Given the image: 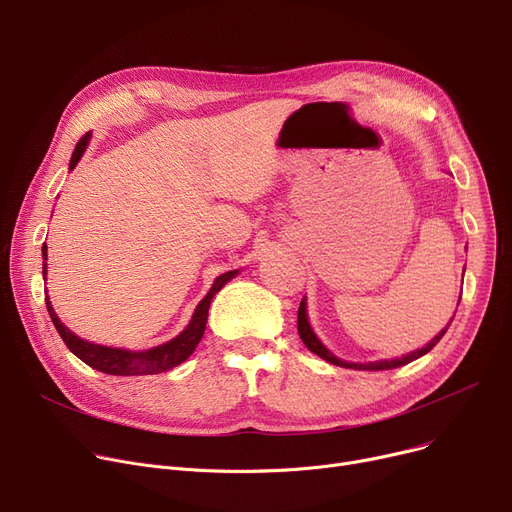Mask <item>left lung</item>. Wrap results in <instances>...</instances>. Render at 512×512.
<instances>
[{"label": "left lung", "instance_id": "8db88e82", "mask_svg": "<svg viewBox=\"0 0 512 512\" xmlns=\"http://www.w3.org/2000/svg\"><path fill=\"white\" fill-rule=\"evenodd\" d=\"M461 301V299H459ZM297 328H299V336H301V340L305 342V346L309 348L311 353H315L317 357H321V359H326L328 363H332V365H338V367H348V369H367V371H380V369H394V367H400V365H407V363H411V361H415V359H419V357H423L425 353H429L432 351V348L442 340V336L446 334V330H448V326L432 340L429 342L427 346H423V348H417V351H413V353H409L407 357H400V359H392V361H375V363H346V361H342V359H338V357H334L328 348L321 344L319 340H317V336L313 334V330H311V326H309V321H307V311H305V299L301 301V307H299V319H297Z\"/></svg>", "mask_w": 512, "mask_h": 512}]
</instances>
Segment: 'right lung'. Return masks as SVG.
I'll return each mask as SVG.
<instances>
[{
	"label": "right lung",
	"instance_id": "obj_1",
	"mask_svg": "<svg viewBox=\"0 0 512 512\" xmlns=\"http://www.w3.org/2000/svg\"><path fill=\"white\" fill-rule=\"evenodd\" d=\"M89 139H91V132L83 134L80 141L76 143V149H74L72 159H70V170H74V166L78 164V159L83 157V153L89 145ZM45 261H47V247H43V276L47 274V263ZM234 276H236V270L226 272V274L215 278L211 290L207 292V297L197 305L195 315L191 319V324L186 326V330L182 334H178L174 340L161 344V346H155V348H149V351H143V353L124 351V348L99 346V344H93V342L78 338L58 319V315H56V311H53L47 297H45V305H47V311H49L53 326H56L64 344L70 348V351L80 361H85L89 367H93L97 371H103V373H110V375H155V373H164V371L174 369L176 365H180L182 361H186L188 357L193 355V351L197 348V344H199V340L203 338V332H205L207 311H209L211 299Z\"/></svg>",
	"mask_w": 512,
	"mask_h": 512
}]
</instances>
